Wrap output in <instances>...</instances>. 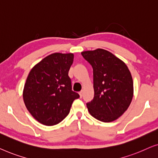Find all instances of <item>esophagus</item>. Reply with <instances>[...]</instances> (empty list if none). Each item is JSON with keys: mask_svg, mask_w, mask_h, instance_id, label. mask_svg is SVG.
I'll return each mask as SVG.
<instances>
[{"mask_svg": "<svg viewBox=\"0 0 158 158\" xmlns=\"http://www.w3.org/2000/svg\"><path fill=\"white\" fill-rule=\"evenodd\" d=\"M83 90H81V91H80V92H79V95H80V97H82V95H83Z\"/></svg>", "mask_w": 158, "mask_h": 158, "instance_id": "1", "label": "esophagus"}]
</instances>
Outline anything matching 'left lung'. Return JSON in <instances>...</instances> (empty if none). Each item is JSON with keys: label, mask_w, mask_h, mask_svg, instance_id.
<instances>
[{"label": "left lung", "mask_w": 158, "mask_h": 158, "mask_svg": "<svg viewBox=\"0 0 158 158\" xmlns=\"http://www.w3.org/2000/svg\"><path fill=\"white\" fill-rule=\"evenodd\" d=\"M93 69L94 98L86 103L90 114L104 123L118 119L133 97L132 75L124 62L108 51L97 48L81 52Z\"/></svg>", "instance_id": "left-lung-1"}]
</instances>
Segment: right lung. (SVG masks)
Returning a JSON list of instances; mask_svg holds the SVG:
<instances>
[{"label":"right lung","mask_w":158,"mask_h":158,"mask_svg":"<svg viewBox=\"0 0 158 158\" xmlns=\"http://www.w3.org/2000/svg\"><path fill=\"white\" fill-rule=\"evenodd\" d=\"M74 54L54 53L35 65L28 74L23 97L25 105L39 123L55 125L69 114L79 94L72 89L69 71Z\"/></svg>","instance_id":"right-lung-1"}]
</instances>
